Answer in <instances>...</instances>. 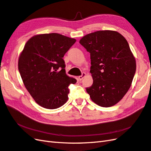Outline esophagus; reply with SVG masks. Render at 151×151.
Instances as JSON below:
<instances>
[{
	"label": "esophagus",
	"instance_id": "esophagus-1",
	"mask_svg": "<svg viewBox=\"0 0 151 151\" xmlns=\"http://www.w3.org/2000/svg\"><path fill=\"white\" fill-rule=\"evenodd\" d=\"M85 76H86V73H83L81 76H80L78 77V80L79 81H81Z\"/></svg>",
	"mask_w": 151,
	"mask_h": 151
}]
</instances>
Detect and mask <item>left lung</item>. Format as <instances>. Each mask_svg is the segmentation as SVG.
Here are the masks:
<instances>
[{"mask_svg": "<svg viewBox=\"0 0 151 151\" xmlns=\"http://www.w3.org/2000/svg\"><path fill=\"white\" fill-rule=\"evenodd\" d=\"M79 43L90 53L93 80L86 88L91 101L101 107H111L129 89L137 68L136 60L126 39L115 31L88 34Z\"/></svg>", "mask_w": 151, "mask_h": 151, "instance_id": "8db88e82", "label": "left lung"}]
</instances>
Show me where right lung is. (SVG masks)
Wrapping results in <instances>:
<instances>
[{"label": "right lung", "instance_id": "right-lung-1", "mask_svg": "<svg viewBox=\"0 0 151 151\" xmlns=\"http://www.w3.org/2000/svg\"><path fill=\"white\" fill-rule=\"evenodd\" d=\"M76 42L58 33L33 36L18 58L25 87L38 105L56 109L68 101V86L77 80L66 74L63 56Z\"/></svg>", "mask_w": 151, "mask_h": 151}]
</instances>
